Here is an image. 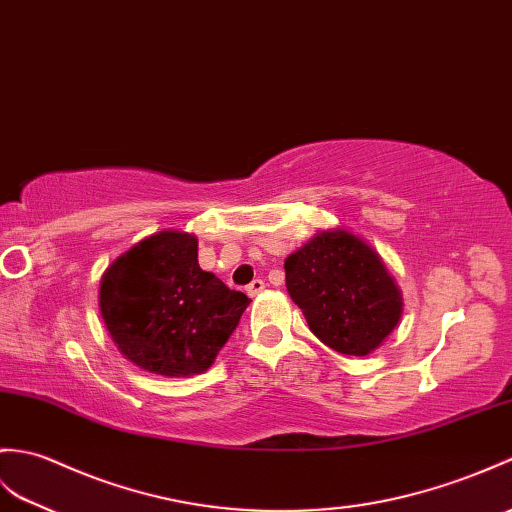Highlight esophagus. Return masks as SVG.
I'll use <instances>...</instances> for the list:
<instances>
[{
	"label": "esophagus",
	"mask_w": 512,
	"mask_h": 512,
	"mask_svg": "<svg viewBox=\"0 0 512 512\" xmlns=\"http://www.w3.org/2000/svg\"><path fill=\"white\" fill-rule=\"evenodd\" d=\"M264 288H266L264 281H261V279H253L251 283L246 285V294H248V296H257Z\"/></svg>",
	"instance_id": "esophagus-1"
}]
</instances>
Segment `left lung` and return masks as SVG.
<instances>
[{
	"instance_id": "obj_1",
	"label": "left lung",
	"mask_w": 512,
	"mask_h": 512,
	"mask_svg": "<svg viewBox=\"0 0 512 512\" xmlns=\"http://www.w3.org/2000/svg\"><path fill=\"white\" fill-rule=\"evenodd\" d=\"M285 285L314 336L338 353H371L399 323L395 281L373 248L351 233H318L292 253Z\"/></svg>"
}]
</instances>
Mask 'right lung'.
Here are the masks:
<instances>
[{
  "mask_svg": "<svg viewBox=\"0 0 512 512\" xmlns=\"http://www.w3.org/2000/svg\"><path fill=\"white\" fill-rule=\"evenodd\" d=\"M251 299L198 266V242L161 231L104 272L100 310L130 362L165 377L198 375L216 360Z\"/></svg>",
  "mask_w": 512,
  "mask_h": 512,
  "instance_id": "1",
  "label": "right lung"
}]
</instances>
